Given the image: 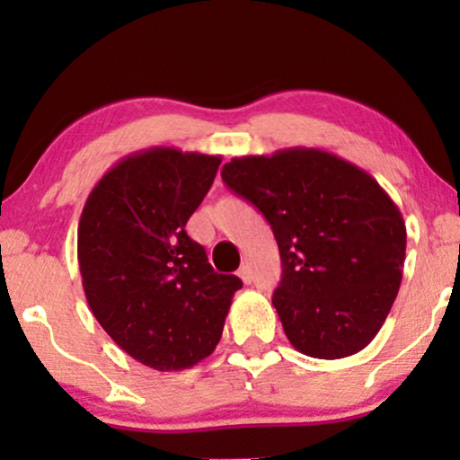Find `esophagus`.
Segmentation results:
<instances>
[{"label":"esophagus","instance_id":"obj_1","mask_svg":"<svg viewBox=\"0 0 460 460\" xmlns=\"http://www.w3.org/2000/svg\"><path fill=\"white\" fill-rule=\"evenodd\" d=\"M238 276H241V280L244 282V285H249L251 279H253V276H251L249 266H241V270H238Z\"/></svg>","mask_w":460,"mask_h":460}]
</instances>
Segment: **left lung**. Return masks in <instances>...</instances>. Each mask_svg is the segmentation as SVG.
Segmentation results:
<instances>
[{"label": "left lung", "instance_id": "1", "mask_svg": "<svg viewBox=\"0 0 460 460\" xmlns=\"http://www.w3.org/2000/svg\"><path fill=\"white\" fill-rule=\"evenodd\" d=\"M232 192L272 226L282 280L272 304L295 349L337 360L367 348L402 282L404 217L373 175L318 148L236 156Z\"/></svg>", "mask_w": 460, "mask_h": 460}]
</instances>
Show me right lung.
<instances>
[{"label":"right lung","instance_id":"add662e5","mask_svg":"<svg viewBox=\"0 0 460 460\" xmlns=\"http://www.w3.org/2000/svg\"><path fill=\"white\" fill-rule=\"evenodd\" d=\"M222 156L155 146L125 156L85 200L77 232L81 282L109 337L161 373L216 349L243 282L217 274L186 222Z\"/></svg>","mask_w":460,"mask_h":460}]
</instances>
